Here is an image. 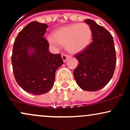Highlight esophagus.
Segmentation results:
<instances>
[{"mask_svg": "<svg viewBox=\"0 0 130 130\" xmlns=\"http://www.w3.org/2000/svg\"><path fill=\"white\" fill-rule=\"evenodd\" d=\"M62 59H63V62H66L67 59L69 58V56H68V55H66V54H62Z\"/></svg>", "mask_w": 130, "mask_h": 130, "instance_id": "34e87169", "label": "esophagus"}]
</instances>
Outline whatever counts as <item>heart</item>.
I'll use <instances>...</instances> for the list:
<instances>
[{
    "instance_id": "heart-1",
    "label": "heart",
    "mask_w": 130,
    "mask_h": 130,
    "mask_svg": "<svg viewBox=\"0 0 130 130\" xmlns=\"http://www.w3.org/2000/svg\"><path fill=\"white\" fill-rule=\"evenodd\" d=\"M92 32L89 25L76 23L61 27L55 31L54 35L47 37V41L56 46L65 45L68 53L77 54L84 50L90 44Z\"/></svg>"
}]
</instances>
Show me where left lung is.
<instances>
[{"label": "left lung", "instance_id": "1", "mask_svg": "<svg viewBox=\"0 0 130 130\" xmlns=\"http://www.w3.org/2000/svg\"><path fill=\"white\" fill-rule=\"evenodd\" d=\"M84 22L91 28L93 41L75 56L79 63L73 74L80 89L94 92L111 79L116 65V50L111 33L92 19Z\"/></svg>", "mask_w": 130, "mask_h": 130}]
</instances>
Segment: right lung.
<instances>
[{
  "mask_svg": "<svg viewBox=\"0 0 130 130\" xmlns=\"http://www.w3.org/2000/svg\"><path fill=\"white\" fill-rule=\"evenodd\" d=\"M46 24L32 21L19 32L13 44L11 63L14 77L28 93L42 95L51 90L56 70L63 63L59 54L49 51Z\"/></svg>",
  "mask_w": 130,
  "mask_h": 130,
  "instance_id": "1",
  "label": "right lung"
}]
</instances>
